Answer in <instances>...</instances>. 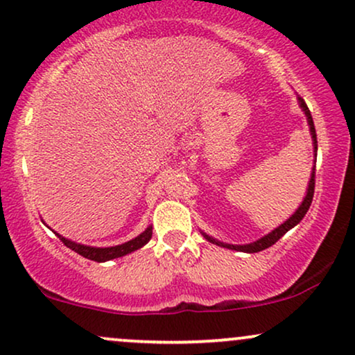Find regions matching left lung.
<instances>
[{
  "label": "left lung",
  "mask_w": 355,
  "mask_h": 355,
  "mask_svg": "<svg viewBox=\"0 0 355 355\" xmlns=\"http://www.w3.org/2000/svg\"><path fill=\"white\" fill-rule=\"evenodd\" d=\"M300 102H301V107H302V110H304V114H306V117H307V123H309L311 135H313V140H314V148H315V152H318V137H315V129H314L313 117H311V110L307 109L306 102H304V99H302V97H300ZM314 173H315V168H313V175H311L309 189H307V195H306L304 202L301 203V207L297 208V211L294 213V215L288 221H284V223L281 225L279 228L272 230L270 234L263 236L261 240H258V241H254V243H250V245H225V243L213 240V238L207 236V234H205V238H207L208 241L215 243V245H218V246L230 248V250H236V251H245V253H258V251H263V250H266V248L272 246L277 240H279L281 236H283V234L288 233L289 230L293 228V226H296L297 223H300V221L304 218V215L307 213V210H309L311 203H313V196H314V185H315V178H314L315 175Z\"/></svg>",
  "instance_id": "8db88e82"
}]
</instances>
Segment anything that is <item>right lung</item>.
Returning a JSON list of instances; mask_svg holds the SVG:
<instances>
[{
	"label": "right lung",
	"mask_w": 355,
	"mask_h": 355,
	"mask_svg": "<svg viewBox=\"0 0 355 355\" xmlns=\"http://www.w3.org/2000/svg\"><path fill=\"white\" fill-rule=\"evenodd\" d=\"M58 236H59V240L64 243V245H66L67 248H71V250L76 251L78 254L84 256V258H87V259H92V261L102 263V261H109V259H114V258H121V256L129 254V253H132V251L139 250V248L147 245L152 238V228L148 226V228L145 230L142 234H139V236L134 238V240L123 243V245L110 246V248L84 246V245H78V243H74V241L66 240V238H62L61 234H58Z\"/></svg>",
	"instance_id": "1"
}]
</instances>
